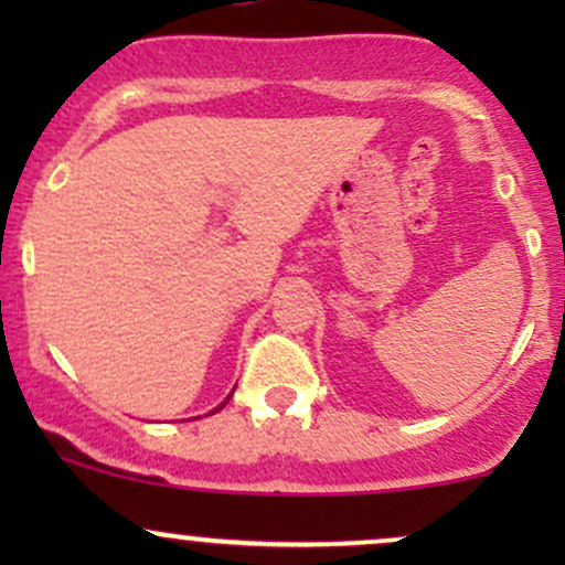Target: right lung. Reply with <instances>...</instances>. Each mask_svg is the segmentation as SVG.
I'll use <instances>...</instances> for the list:
<instances>
[{
    "label": "right lung",
    "instance_id": "add662e5",
    "mask_svg": "<svg viewBox=\"0 0 565 565\" xmlns=\"http://www.w3.org/2000/svg\"><path fill=\"white\" fill-rule=\"evenodd\" d=\"M231 395H233V393H231ZM231 395H228V398H231ZM228 398H225V401H223V404H220V406H217V408H212V412H220V408H223V406H225V404H228ZM212 412H210V414H212Z\"/></svg>",
    "mask_w": 565,
    "mask_h": 565
}]
</instances>
